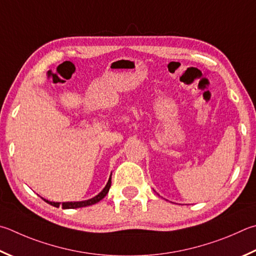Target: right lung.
Returning a JSON list of instances; mask_svg holds the SVG:
<instances>
[{
	"mask_svg": "<svg viewBox=\"0 0 256 256\" xmlns=\"http://www.w3.org/2000/svg\"><path fill=\"white\" fill-rule=\"evenodd\" d=\"M110 184H112V174L110 176V179L108 181V184H106L105 188L102 190V192L96 194L95 197H92L90 199H87V200H82V202H49L47 199H44L46 202H48L49 205L54 206V207H59L62 205V209H74V208H80V207H87V206H90V205H94V204L100 202L102 199H103L106 194H108V190L110 188ZM44 199V198H42Z\"/></svg>",
	"mask_w": 256,
	"mask_h": 256,
	"instance_id": "1",
	"label": "right lung"
}]
</instances>
